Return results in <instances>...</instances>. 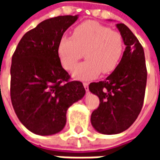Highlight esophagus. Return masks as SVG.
<instances>
[{"label":"esophagus","instance_id":"1","mask_svg":"<svg viewBox=\"0 0 160 160\" xmlns=\"http://www.w3.org/2000/svg\"><path fill=\"white\" fill-rule=\"evenodd\" d=\"M88 85H89V84L87 83V82H84L83 83L84 87H85V89H86L87 92H89V87H88Z\"/></svg>","mask_w":160,"mask_h":160}]
</instances>
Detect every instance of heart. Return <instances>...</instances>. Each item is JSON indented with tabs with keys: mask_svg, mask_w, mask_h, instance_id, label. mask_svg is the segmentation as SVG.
I'll use <instances>...</instances> for the list:
<instances>
[{
	"mask_svg": "<svg viewBox=\"0 0 160 160\" xmlns=\"http://www.w3.org/2000/svg\"><path fill=\"white\" fill-rule=\"evenodd\" d=\"M124 43L120 32L94 21H87L76 26L73 36L61 38L57 54L67 70H72L84 56L87 61L73 69L75 79H94L102 72H113L122 56Z\"/></svg>",
	"mask_w": 160,
	"mask_h": 160,
	"instance_id": "b5f03b06",
	"label": "heart"
}]
</instances>
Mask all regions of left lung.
I'll return each mask as SVG.
<instances>
[{
  "mask_svg": "<svg viewBox=\"0 0 160 160\" xmlns=\"http://www.w3.org/2000/svg\"><path fill=\"white\" fill-rule=\"evenodd\" d=\"M117 27L126 45L122 60L106 80L89 85L99 98L91 122L104 134H119L134 123L142 109L148 77L143 47L127 26L119 23Z\"/></svg>",
  "mask_w": 160,
  "mask_h": 160,
  "instance_id": "8db88e82",
  "label": "left lung"
}]
</instances>
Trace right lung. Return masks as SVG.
I'll list each match as a JSON object with an SVG mask.
<instances>
[{
	"instance_id": "right-lung-1",
	"label": "right lung",
	"mask_w": 160,
	"mask_h": 160,
	"mask_svg": "<svg viewBox=\"0 0 160 160\" xmlns=\"http://www.w3.org/2000/svg\"><path fill=\"white\" fill-rule=\"evenodd\" d=\"M77 19L65 15L43 20L22 37L12 55V107L21 123L34 134L60 132L68 107L86 93L80 81L70 80L57 54L61 38Z\"/></svg>"
}]
</instances>
